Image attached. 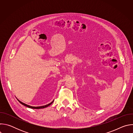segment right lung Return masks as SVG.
<instances>
[{
	"label": "right lung",
	"mask_w": 133,
	"mask_h": 133,
	"mask_svg": "<svg viewBox=\"0 0 133 133\" xmlns=\"http://www.w3.org/2000/svg\"><path fill=\"white\" fill-rule=\"evenodd\" d=\"M18 101H19V102L21 104H22V105H24V106H26V107H29V108H32V109H41V108H44L47 107L49 106V105H50L53 103V102H54V101H52V102L51 103H50V104H48V105H45V106H39V107H33V106H31L28 105H27V104H25V103H24L21 102L20 101H19L18 99Z\"/></svg>",
	"instance_id": "right-lung-1"
}]
</instances>
